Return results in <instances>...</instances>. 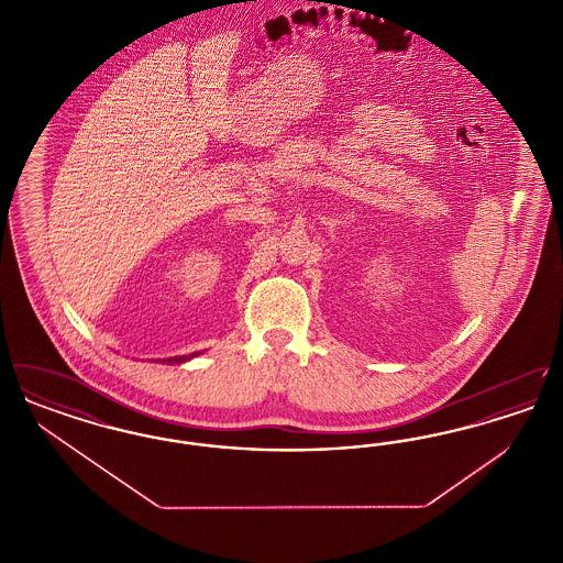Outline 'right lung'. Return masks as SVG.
Returning a JSON list of instances; mask_svg holds the SVG:
<instances>
[{"instance_id": "1", "label": "right lung", "mask_w": 563, "mask_h": 563, "mask_svg": "<svg viewBox=\"0 0 563 563\" xmlns=\"http://www.w3.org/2000/svg\"><path fill=\"white\" fill-rule=\"evenodd\" d=\"M191 356H196V352L194 354H189V356H175V358H166V363H184V361H188Z\"/></svg>"}]
</instances>
